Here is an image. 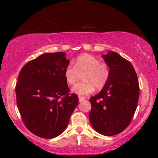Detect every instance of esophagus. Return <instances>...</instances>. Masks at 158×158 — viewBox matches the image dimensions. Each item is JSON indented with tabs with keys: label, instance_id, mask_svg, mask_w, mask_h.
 <instances>
[{
	"label": "esophagus",
	"instance_id": "34e87169",
	"mask_svg": "<svg viewBox=\"0 0 158 158\" xmlns=\"http://www.w3.org/2000/svg\"><path fill=\"white\" fill-rule=\"evenodd\" d=\"M84 100H85V98L81 97V96H79V102H83Z\"/></svg>",
	"mask_w": 158,
	"mask_h": 158
}]
</instances>
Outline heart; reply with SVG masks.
Here are the masks:
<instances>
[{
    "mask_svg": "<svg viewBox=\"0 0 158 158\" xmlns=\"http://www.w3.org/2000/svg\"><path fill=\"white\" fill-rule=\"evenodd\" d=\"M83 75L84 81L77 84L72 91L79 95H87L95 90L105 86L110 77V68L106 63L100 62L97 57L90 54L79 56L74 62V65L69 64L65 69L67 83L73 85L78 80L79 74Z\"/></svg>",
    "mask_w": 158,
    "mask_h": 158,
    "instance_id": "obj_1",
    "label": "heart"
}]
</instances>
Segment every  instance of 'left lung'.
I'll list each match as a JSON object with an SVG mask.
<instances>
[{"instance_id": "1", "label": "left lung", "mask_w": 158, "mask_h": 158, "mask_svg": "<svg viewBox=\"0 0 158 158\" xmlns=\"http://www.w3.org/2000/svg\"><path fill=\"white\" fill-rule=\"evenodd\" d=\"M102 57L110 68V77L101 91L90 98L89 119L98 132L113 136L126 129L132 121L139 97V85L129 60L114 52Z\"/></svg>"}]
</instances>
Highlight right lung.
<instances>
[{"label":"right lung","mask_w":158,"mask_h":158,"mask_svg":"<svg viewBox=\"0 0 158 158\" xmlns=\"http://www.w3.org/2000/svg\"><path fill=\"white\" fill-rule=\"evenodd\" d=\"M65 56L44 53L26 63L18 76L15 91L23 123L42 138L60 135L79 103L78 96L69 93L65 69L69 60Z\"/></svg>","instance_id":"add662e5"}]
</instances>
